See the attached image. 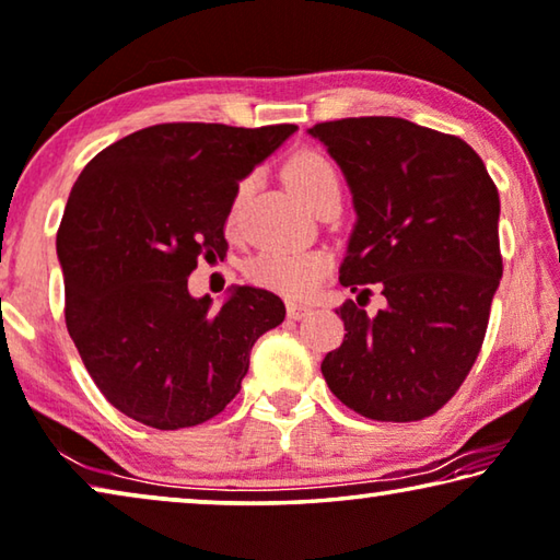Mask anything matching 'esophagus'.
Returning <instances> with one entry per match:
<instances>
[{
  "label": "esophagus",
  "instance_id": "obj_1",
  "mask_svg": "<svg viewBox=\"0 0 560 560\" xmlns=\"http://www.w3.org/2000/svg\"><path fill=\"white\" fill-rule=\"evenodd\" d=\"M312 312V308H308L306 304H296V302H289L287 304V314H289V319H304V316Z\"/></svg>",
  "mask_w": 560,
  "mask_h": 560
}]
</instances>
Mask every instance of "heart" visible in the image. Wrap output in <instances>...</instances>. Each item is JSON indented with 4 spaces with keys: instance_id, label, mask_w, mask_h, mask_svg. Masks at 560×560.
I'll list each match as a JSON object with an SVG mask.
<instances>
[{
    "instance_id": "obj_1",
    "label": "heart",
    "mask_w": 560,
    "mask_h": 560,
    "mask_svg": "<svg viewBox=\"0 0 560 560\" xmlns=\"http://www.w3.org/2000/svg\"><path fill=\"white\" fill-rule=\"evenodd\" d=\"M287 178L294 194L306 206H312L314 198L327 188L339 186L337 168H334L327 155L314 153V150H304V153L291 158L287 165ZM248 186H252L248 180L238 186L231 206V221L238 211L241 200L246 198ZM327 269L329 258L322 252H281V248H271V252L256 254L246 264V279L254 287L277 291L283 296H306L316 289V283L322 281Z\"/></svg>"
}]
</instances>
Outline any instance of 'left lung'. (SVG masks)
I'll list each match as a JSON object with an SVG mask.
<instances>
[{
    "mask_svg": "<svg viewBox=\"0 0 560 560\" xmlns=\"http://www.w3.org/2000/svg\"><path fill=\"white\" fill-rule=\"evenodd\" d=\"M308 136L352 190L341 287L360 302L377 283L387 299L374 316L337 308L345 341L324 357V380L370 420L435 415L478 360L503 277L495 183L465 140L402 118L319 122Z\"/></svg>",
    "mask_w": 560,
    "mask_h": 560,
    "instance_id": "1",
    "label": "left lung"
}]
</instances>
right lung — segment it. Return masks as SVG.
Wrapping results in <instances>:
<instances>
[{"instance_id":"right-lung-1","label":"right lung","mask_w":560,"mask_h":560,"mask_svg":"<svg viewBox=\"0 0 560 560\" xmlns=\"http://www.w3.org/2000/svg\"><path fill=\"white\" fill-rule=\"evenodd\" d=\"M296 125L165 122L85 165L57 231L67 331L107 402L155 430L194 428L238 395L256 339L287 316L266 289L233 287L219 312L188 277L229 252L244 180Z\"/></svg>"}]
</instances>
